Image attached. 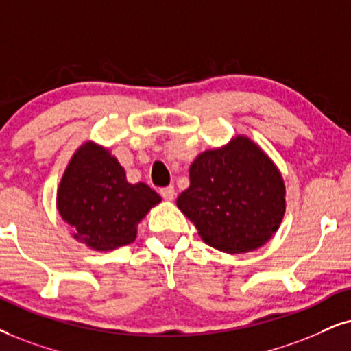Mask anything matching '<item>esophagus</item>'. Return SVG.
Returning <instances> with one entry per match:
<instances>
[{"mask_svg": "<svg viewBox=\"0 0 351 351\" xmlns=\"http://www.w3.org/2000/svg\"><path fill=\"white\" fill-rule=\"evenodd\" d=\"M160 194H162V197L165 199V201H173V199H175V196H176L175 186H167V188H162Z\"/></svg>", "mask_w": 351, "mask_h": 351, "instance_id": "esophagus-1", "label": "esophagus"}]
</instances>
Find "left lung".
I'll list each match as a JSON object with an SVG mask.
<instances>
[{
  "label": "left lung",
  "mask_w": 351,
  "mask_h": 351,
  "mask_svg": "<svg viewBox=\"0 0 351 351\" xmlns=\"http://www.w3.org/2000/svg\"><path fill=\"white\" fill-rule=\"evenodd\" d=\"M285 183L259 144L237 134L204 150L189 167V188L176 206L208 246L227 254L263 247L285 215Z\"/></svg>",
  "instance_id": "obj_1"
}]
</instances>
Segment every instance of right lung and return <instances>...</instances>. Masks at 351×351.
I'll return each mask as SVG.
<instances>
[{"label":"right lung","instance_id":"right-lung-1","mask_svg":"<svg viewBox=\"0 0 351 351\" xmlns=\"http://www.w3.org/2000/svg\"><path fill=\"white\" fill-rule=\"evenodd\" d=\"M162 197L145 183H130L108 147L86 141L64 168L56 208L76 241L94 251H114L136 239L137 225Z\"/></svg>","mask_w":351,"mask_h":351}]
</instances>
